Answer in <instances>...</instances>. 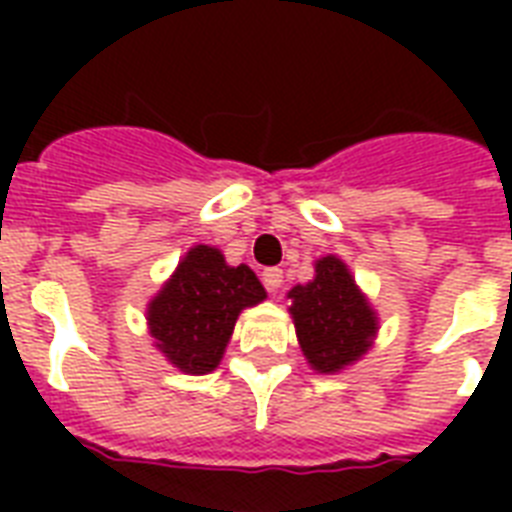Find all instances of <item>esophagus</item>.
I'll use <instances>...</instances> for the list:
<instances>
[{"label":"esophagus","mask_w":512,"mask_h":512,"mask_svg":"<svg viewBox=\"0 0 512 512\" xmlns=\"http://www.w3.org/2000/svg\"><path fill=\"white\" fill-rule=\"evenodd\" d=\"M281 281H284V273H281V268H265L263 284H265V289L271 292V295H276V292H279Z\"/></svg>","instance_id":"34e87169"}]
</instances>
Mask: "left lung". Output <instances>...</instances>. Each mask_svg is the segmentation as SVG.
<instances>
[{"mask_svg": "<svg viewBox=\"0 0 512 512\" xmlns=\"http://www.w3.org/2000/svg\"><path fill=\"white\" fill-rule=\"evenodd\" d=\"M308 284L287 292L297 342L313 372L337 374L369 353L380 319L337 255L319 257Z\"/></svg>", "mask_w": 512, "mask_h": 512, "instance_id": "obj_1", "label": "left lung"}]
</instances>
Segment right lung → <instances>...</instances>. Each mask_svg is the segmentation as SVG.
I'll return each mask as SVG.
<instances>
[{"label": "right lung", "mask_w": 512, "mask_h": 512, "mask_svg": "<svg viewBox=\"0 0 512 512\" xmlns=\"http://www.w3.org/2000/svg\"><path fill=\"white\" fill-rule=\"evenodd\" d=\"M268 292L249 265H228L217 247L196 244L146 308L154 348L185 374L215 372L244 308Z\"/></svg>", "instance_id": "right-lung-1"}]
</instances>
